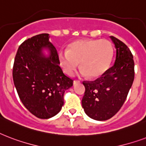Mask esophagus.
Returning a JSON list of instances; mask_svg holds the SVG:
<instances>
[{"instance_id":"34e87169","label":"esophagus","mask_w":146,"mask_h":146,"mask_svg":"<svg viewBox=\"0 0 146 146\" xmlns=\"http://www.w3.org/2000/svg\"><path fill=\"white\" fill-rule=\"evenodd\" d=\"M78 83H80V81H78V80H74V84H78Z\"/></svg>"}]
</instances>
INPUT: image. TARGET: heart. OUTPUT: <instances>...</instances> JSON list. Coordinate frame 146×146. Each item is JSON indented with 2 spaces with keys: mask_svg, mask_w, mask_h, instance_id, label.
<instances>
[{
  "mask_svg": "<svg viewBox=\"0 0 146 146\" xmlns=\"http://www.w3.org/2000/svg\"><path fill=\"white\" fill-rule=\"evenodd\" d=\"M58 58L64 72L72 75L79 65L81 73L91 78H98L109 68L113 47L106 39H86L70 44L67 49H61Z\"/></svg>",
  "mask_w": 146,
  "mask_h": 146,
  "instance_id": "heart-1",
  "label": "heart"
}]
</instances>
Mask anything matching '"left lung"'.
<instances>
[{
	"label": "left lung",
	"mask_w": 146,
	"mask_h": 146,
	"mask_svg": "<svg viewBox=\"0 0 146 146\" xmlns=\"http://www.w3.org/2000/svg\"><path fill=\"white\" fill-rule=\"evenodd\" d=\"M116 48L114 65L92 81H83L85 87L82 107L86 114L96 120H107L123 105L134 80L133 54L126 44L111 36Z\"/></svg>",
	"instance_id": "left-lung-1"
}]
</instances>
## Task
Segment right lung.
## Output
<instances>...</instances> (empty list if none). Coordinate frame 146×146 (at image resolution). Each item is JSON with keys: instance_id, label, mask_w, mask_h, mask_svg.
<instances>
[{"instance_id": "right-lung-1", "label": "right lung", "mask_w": 146, "mask_h": 146, "mask_svg": "<svg viewBox=\"0 0 146 146\" xmlns=\"http://www.w3.org/2000/svg\"><path fill=\"white\" fill-rule=\"evenodd\" d=\"M48 33L25 40L18 48L13 67V83L24 107L39 119H48L60 111L64 93L73 85L59 66L57 50ZM50 52L45 57L41 51Z\"/></svg>"}]
</instances>
